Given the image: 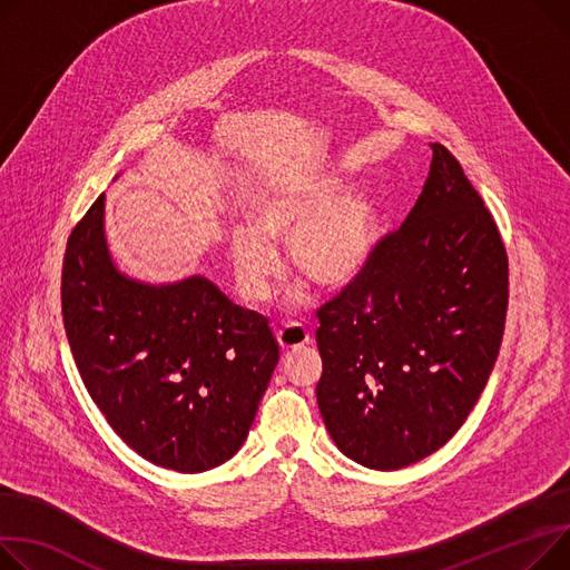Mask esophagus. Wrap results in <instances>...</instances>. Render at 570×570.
<instances>
[{"label": "esophagus", "instance_id": "1", "mask_svg": "<svg viewBox=\"0 0 570 570\" xmlns=\"http://www.w3.org/2000/svg\"><path fill=\"white\" fill-rule=\"evenodd\" d=\"M277 341H279L282 351H293L299 346H307L312 341V332L299 323H288L277 330Z\"/></svg>", "mask_w": 570, "mask_h": 570}]
</instances>
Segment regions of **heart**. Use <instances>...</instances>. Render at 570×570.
Segmentation results:
<instances>
[{"mask_svg": "<svg viewBox=\"0 0 570 570\" xmlns=\"http://www.w3.org/2000/svg\"><path fill=\"white\" fill-rule=\"evenodd\" d=\"M338 195L334 180L282 185L258 204L254 229L234 232V273L249 305H265L275 295L284 273L275 245H288L295 271L330 291L364 273L377 240V217L364 197Z\"/></svg>", "mask_w": 570, "mask_h": 570, "instance_id": "b5f03b06", "label": "heart"}]
</instances>
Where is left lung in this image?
Masks as SVG:
<instances>
[{
    "label": "left lung",
    "mask_w": 570,
    "mask_h": 570,
    "mask_svg": "<svg viewBox=\"0 0 570 570\" xmlns=\"http://www.w3.org/2000/svg\"><path fill=\"white\" fill-rule=\"evenodd\" d=\"M420 199L364 273L318 309L316 399L334 444L371 470L431 456L479 401L504 336L509 256L442 144Z\"/></svg>",
    "instance_id": "obj_1"
}]
</instances>
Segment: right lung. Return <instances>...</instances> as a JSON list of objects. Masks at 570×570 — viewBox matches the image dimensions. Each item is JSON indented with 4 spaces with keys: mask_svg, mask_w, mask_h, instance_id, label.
I'll list each match as a JSON object with an SVG mask.
<instances>
[{
    "mask_svg": "<svg viewBox=\"0 0 570 570\" xmlns=\"http://www.w3.org/2000/svg\"><path fill=\"white\" fill-rule=\"evenodd\" d=\"M105 195L75 224L61 271V314L82 383L130 449L185 474L243 446L279 360L261 314L206 277L144 284L114 265Z\"/></svg>",
    "mask_w": 570,
    "mask_h": 570,
    "instance_id": "1",
    "label": "right lung"
}]
</instances>
